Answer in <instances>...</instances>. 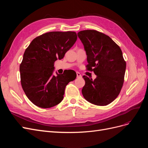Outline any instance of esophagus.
<instances>
[{
	"label": "esophagus",
	"instance_id": "obj_1",
	"mask_svg": "<svg viewBox=\"0 0 148 148\" xmlns=\"http://www.w3.org/2000/svg\"><path fill=\"white\" fill-rule=\"evenodd\" d=\"M77 78L82 77V75L80 74V73H79V72H77Z\"/></svg>",
	"mask_w": 148,
	"mask_h": 148
}]
</instances>
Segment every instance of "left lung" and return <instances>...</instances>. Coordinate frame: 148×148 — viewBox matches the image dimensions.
Wrapping results in <instances>:
<instances>
[{"instance_id":"obj_1","label":"left lung","mask_w":148,"mask_h":148,"mask_svg":"<svg viewBox=\"0 0 148 148\" xmlns=\"http://www.w3.org/2000/svg\"><path fill=\"white\" fill-rule=\"evenodd\" d=\"M78 36L86 53L87 70L96 75L94 80L83 77V96L91 104L108 105L117 97L124 82L126 62L122 50L109 36L96 30L81 31Z\"/></svg>"}]
</instances>
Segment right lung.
Masks as SVG:
<instances>
[{
    "instance_id": "obj_1",
    "label": "right lung",
    "mask_w": 148,
    "mask_h": 148,
    "mask_svg": "<svg viewBox=\"0 0 148 148\" xmlns=\"http://www.w3.org/2000/svg\"><path fill=\"white\" fill-rule=\"evenodd\" d=\"M77 39L73 31H52L34 38L26 48L20 66L21 84L34 105L50 108L63 100L66 86L77 74L68 70L54 75V62L63 59Z\"/></svg>"
}]
</instances>
